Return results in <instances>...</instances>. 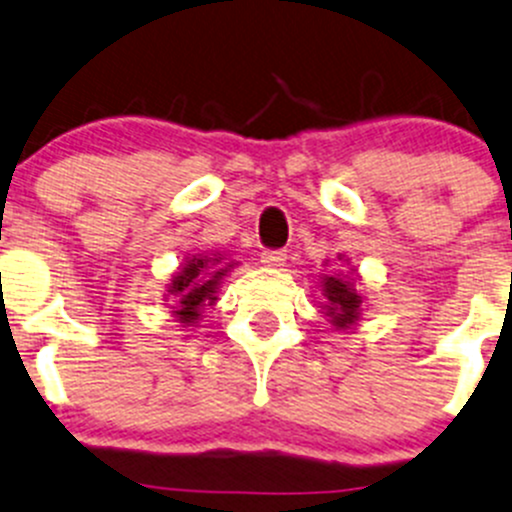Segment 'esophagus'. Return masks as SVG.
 I'll list each match as a JSON object with an SVG mask.
<instances>
[{"mask_svg":"<svg viewBox=\"0 0 512 512\" xmlns=\"http://www.w3.org/2000/svg\"><path fill=\"white\" fill-rule=\"evenodd\" d=\"M287 260V250H262L260 262L265 267H282Z\"/></svg>","mask_w":512,"mask_h":512,"instance_id":"1","label":"esophagus"}]
</instances>
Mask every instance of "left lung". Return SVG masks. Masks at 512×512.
<instances>
[{
	"mask_svg": "<svg viewBox=\"0 0 512 512\" xmlns=\"http://www.w3.org/2000/svg\"><path fill=\"white\" fill-rule=\"evenodd\" d=\"M324 297H327V309L329 317H332L334 327H349L359 319V307L361 297L356 294V289L344 282L342 277H324L322 282Z\"/></svg>",
	"mask_w": 512,
	"mask_h": 512,
	"instance_id": "left-lung-1",
	"label": "left lung"
}]
</instances>
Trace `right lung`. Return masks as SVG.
<instances>
[{"instance_id": "right-lung-1", "label": "right lung", "mask_w": 512, "mask_h": 512, "mask_svg": "<svg viewBox=\"0 0 512 512\" xmlns=\"http://www.w3.org/2000/svg\"><path fill=\"white\" fill-rule=\"evenodd\" d=\"M223 260V257H220ZM218 257H208V260H200V257H193L188 260V265L173 277V285H170L168 292L178 297V307H175L173 314H178L180 322L185 327H193L195 319L200 317V307L205 302H213V294L218 289L220 277L225 275L227 267H232V262H227V267L223 270H215L210 265H218Z\"/></svg>"}]
</instances>
